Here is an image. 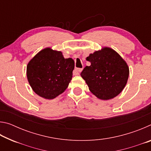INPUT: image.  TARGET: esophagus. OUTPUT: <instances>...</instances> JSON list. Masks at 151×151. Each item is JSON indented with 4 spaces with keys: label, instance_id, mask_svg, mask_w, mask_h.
Instances as JSON below:
<instances>
[{
    "label": "esophagus",
    "instance_id": "34e87169",
    "mask_svg": "<svg viewBox=\"0 0 151 151\" xmlns=\"http://www.w3.org/2000/svg\"><path fill=\"white\" fill-rule=\"evenodd\" d=\"M82 70H83V68H76V69L74 70V74H75V75H79Z\"/></svg>",
    "mask_w": 151,
    "mask_h": 151
}]
</instances>
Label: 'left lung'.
Instances as JSON below:
<instances>
[{
	"label": "left lung",
	"mask_w": 151,
	"mask_h": 151,
	"mask_svg": "<svg viewBox=\"0 0 151 151\" xmlns=\"http://www.w3.org/2000/svg\"><path fill=\"white\" fill-rule=\"evenodd\" d=\"M91 65L86 66L81 75L97 98L109 100L121 93L127 83L129 68L115 50L104 47L86 57Z\"/></svg>",
	"instance_id": "8db88e82"
}]
</instances>
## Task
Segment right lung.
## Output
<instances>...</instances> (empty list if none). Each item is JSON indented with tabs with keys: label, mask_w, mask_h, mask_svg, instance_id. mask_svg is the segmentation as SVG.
Returning a JSON list of instances; mask_svg holds the SVG:
<instances>
[{
	"label": "right lung",
	"mask_w": 151,
	"mask_h": 151,
	"mask_svg": "<svg viewBox=\"0 0 151 151\" xmlns=\"http://www.w3.org/2000/svg\"><path fill=\"white\" fill-rule=\"evenodd\" d=\"M74 68L73 58H65L60 51L46 48L28 63L27 79L36 94L46 99H53L68 87Z\"/></svg>",
	"instance_id": "1"
}]
</instances>
